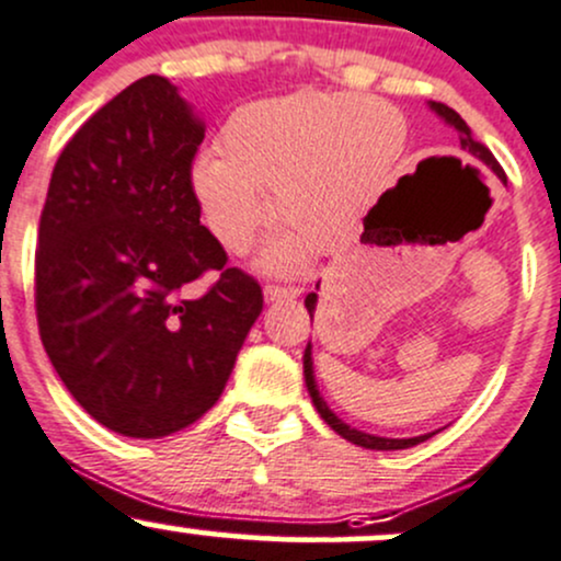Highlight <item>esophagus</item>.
<instances>
[{"mask_svg": "<svg viewBox=\"0 0 561 561\" xmlns=\"http://www.w3.org/2000/svg\"><path fill=\"white\" fill-rule=\"evenodd\" d=\"M300 295V287H285V285H266V290H263V298L268 300V304H274V300H293Z\"/></svg>", "mask_w": 561, "mask_h": 561, "instance_id": "1", "label": "esophagus"}]
</instances>
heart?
Instances as JSON below:
<instances>
[{
	"instance_id": "obj_1",
	"label": "heart",
	"mask_w": 561,
	"mask_h": 561,
	"mask_svg": "<svg viewBox=\"0 0 561 561\" xmlns=\"http://www.w3.org/2000/svg\"><path fill=\"white\" fill-rule=\"evenodd\" d=\"M408 127L378 98L304 90L250 103L224 127V151L199 153L191 186L218 242L244 252L274 213L285 226L266 266L298 271L335 233L362 218L402 157Z\"/></svg>"
}]
</instances>
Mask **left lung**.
I'll return each instance as SVG.
<instances>
[{
    "label": "left lung",
    "instance_id": "1",
    "mask_svg": "<svg viewBox=\"0 0 561 561\" xmlns=\"http://www.w3.org/2000/svg\"><path fill=\"white\" fill-rule=\"evenodd\" d=\"M428 108L434 111L436 116H439L445 125H450L455 133H458L460 138V149H463L469 157L473 159V162L484 164V168H490L492 172H495L501 181H506V172H503L501 164L495 162V157H492V151L488 149V146H482L479 140H473L471 135V127L466 125L463 119H460L458 111H453L450 106H445V103H436V101H428ZM319 290V285H317ZM306 309H309L311 319H313V311H317V293H309L306 295ZM304 375H306V389H309V397L313 402V408H317L319 415H322V421L328 423V426L335 431V434H341L343 439H348L351 445L356 447H365V450H408V447H415L421 445V442H426L428 436L434 434H421V436H410V439H389V436H378V434H367V431H359V428H351L348 423H343L341 417L335 415L328 408V402H324V397L319 393V386H317V375H313V359H311V341L309 346H306V354H304Z\"/></svg>",
    "mask_w": 561,
    "mask_h": 561
}]
</instances>
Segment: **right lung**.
Returning <instances> with one entry per match:
<instances>
[{
    "label": "right lung",
    "mask_w": 561,
    "mask_h": 561,
    "mask_svg": "<svg viewBox=\"0 0 561 561\" xmlns=\"http://www.w3.org/2000/svg\"><path fill=\"white\" fill-rule=\"evenodd\" d=\"M205 122L170 79H138L55 162L36 250L42 346L101 426L159 439L218 402L263 311L199 224L191 162ZM218 270L199 299L190 282Z\"/></svg>",
    "instance_id": "obj_1"
}]
</instances>
